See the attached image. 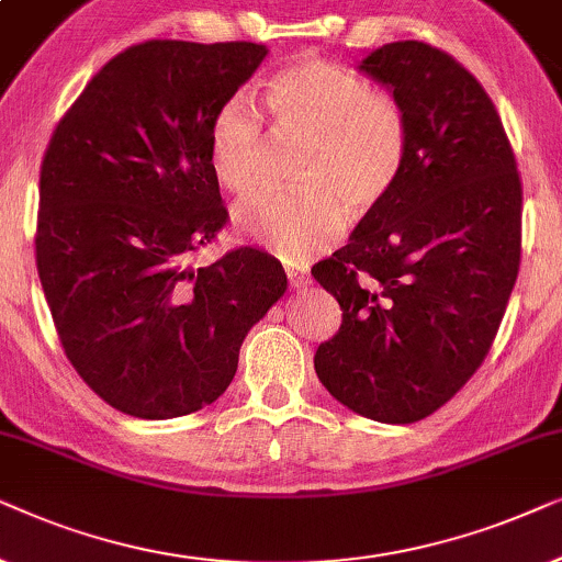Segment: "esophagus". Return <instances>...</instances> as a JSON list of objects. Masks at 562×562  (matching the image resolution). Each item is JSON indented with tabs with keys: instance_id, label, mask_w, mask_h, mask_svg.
<instances>
[{
	"instance_id": "34e87169",
	"label": "esophagus",
	"mask_w": 562,
	"mask_h": 562,
	"mask_svg": "<svg viewBox=\"0 0 562 562\" xmlns=\"http://www.w3.org/2000/svg\"><path fill=\"white\" fill-rule=\"evenodd\" d=\"M288 280H290V288H295V290H303V288L311 285L308 269H301V267L288 269Z\"/></svg>"
}]
</instances>
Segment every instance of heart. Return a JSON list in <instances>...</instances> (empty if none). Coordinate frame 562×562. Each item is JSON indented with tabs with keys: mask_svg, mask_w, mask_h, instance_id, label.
Returning a JSON list of instances; mask_svg holds the SVG:
<instances>
[{
	"mask_svg": "<svg viewBox=\"0 0 562 562\" xmlns=\"http://www.w3.org/2000/svg\"><path fill=\"white\" fill-rule=\"evenodd\" d=\"M267 108L285 131L311 138L297 190H261L234 207V226L290 265L331 249L344 231V205L368 215L398 184L411 148L401 100L344 66L305 58L269 79ZM265 128L257 102L234 92L213 112L207 154L218 182L244 194L261 177Z\"/></svg>",
	"mask_w": 562,
	"mask_h": 562,
	"instance_id": "1",
	"label": "heart"
}]
</instances>
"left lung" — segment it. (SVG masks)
I'll return each instance as SVG.
<instances>
[{
  "label": "left lung",
  "instance_id": "obj_1",
  "mask_svg": "<svg viewBox=\"0 0 562 562\" xmlns=\"http://www.w3.org/2000/svg\"><path fill=\"white\" fill-rule=\"evenodd\" d=\"M411 120L393 192L311 269L341 305L316 375L341 406L411 424L473 378L504 318L521 254V182L504 125L473 74L422 41L357 66Z\"/></svg>",
  "mask_w": 562,
  "mask_h": 562
}]
</instances>
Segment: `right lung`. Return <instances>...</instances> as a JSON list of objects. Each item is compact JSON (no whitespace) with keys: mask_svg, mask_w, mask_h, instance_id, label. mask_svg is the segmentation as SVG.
<instances>
[{"mask_svg":"<svg viewBox=\"0 0 562 562\" xmlns=\"http://www.w3.org/2000/svg\"><path fill=\"white\" fill-rule=\"evenodd\" d=\"M265 56L259 43H138L94 74L48 144L37 277L74 370L128 416L223 395L246 334L288 290L280 261L249 246L190 261L228 218L211 117Z\"/></svg>","mask_w":562,"mask_h":562,"instance_id":"obj_1","label":"right lung"}]
</instances>
